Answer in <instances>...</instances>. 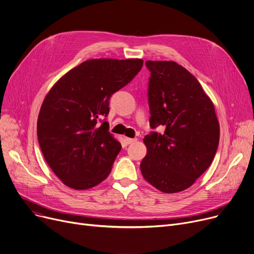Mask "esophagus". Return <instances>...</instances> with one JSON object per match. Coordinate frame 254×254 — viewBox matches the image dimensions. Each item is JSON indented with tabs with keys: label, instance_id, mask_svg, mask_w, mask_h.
<instances>
[{
	"label": "esophagus",
	"instance_id": "1",
	"mask_svg": "<svg viewBox=\"0 0 254 254\" xmlns=\"http://www.w3.org/2000/svg\"><path fill=\"white\" fill-rule=\"evenodd\" d=\"M125 141L127 142V144H131V143L137 141V138H127V137H126Z\"/></svg>",
	"mask_w": 254,
	"mask_h": 254
}]
</instances>
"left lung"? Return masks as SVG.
Here are the masks:
<instances>
[{"instance_id":"1","label":"left lung","mask_w":254,"mask_h":254,"mask_svg":"<svg viewBox=\"0 0 254 254\" xmlns=\"http://www.w3.org/2000/svg\"><path fill=\"white\" fill-rule=\"evenodd\" d=\"M151 131L144 179L164 193L188 189L211 164L219 142L214 106L200 82L174 61H147Z\"/></svg>"}]
</instances>
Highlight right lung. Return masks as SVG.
<instances>
[{
	"label": "right lung",
	"mask_w": 254,
	"mask_h": 254,
	"mask_svg": "<svg viewBox=\"0 0 254 254\" xmlns=\"http://www.w3.org/2000/svg\"><path fill=\"white\" fill-rule=\"evenodd\" d=\"M142 59H91L50 90L38 118L45 160L68 187L86 190L104 181L122 150L104 117L111 96L131 81Z\"/></svg>",
	"instance_id": "right-lung-1"
}]
</instances>
